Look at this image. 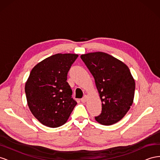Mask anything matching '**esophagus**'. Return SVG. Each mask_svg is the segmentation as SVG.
<instances>
[{
	"label": "esophagus",
	"instance_id": "esophagus-1",
	"mask_svg": "<svg viewBox=\"0 0 160 160\" xmlns=\"http://www.w3.org/2000/svg\"><path fill=\"white\" fill-rule=\"evenodd\" d=\"M87 99H88V96H84L83 98L81 100V101L83 102V103H84V102H85L86 101H87Z\"/></svg>",
	"mask_w": 160,
	"mask_h": 160
}]
</instances>
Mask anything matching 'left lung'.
Instances as JSON below:
<instances>
[{"instance_id":"1","label":"left lung","mask_w":160,"mask_h":160,"mask_svg":"<svg viewBox=\"0 0 160 160\" xmlns=\"http://www.w3.org/2000/svg\"><path fill=\"white\" fill-rule=\"evenodd\" d=\"M95 79L102 101V113L96 116L103 125L118 122L132 106L135 82L128 67L112 56L96 52L81 56Z\"/></svg>"}]
</instances>
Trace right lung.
Returning <instances> with one entry per match:
<instances>
[{
	"instance_id": "1",
	"label": "right lung",
	"mask_w": 160,
	"mask_h": 160,
	"mask_svg": "<svg viewBox=\"0 0 160 160\" xmlns=\"http://www.w3.org/2000/svg\"><path fill=\"white\" fill-rule=\"evenodd\" d=\"M78 54H57L38 63L25 83L29 108L42 124L57 128L65 124L77 102L67 74Z\"/></svg>"
}]
</instances>
